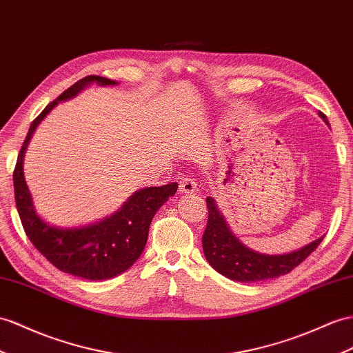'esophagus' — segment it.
<instances>
[{"instance_id":"1","label":"esophagus","mask_w":353,"mask_h":353,"mask_svg":"<svg viewBox=\"0 0 353 353\" xmlns=\"http://www.w3.org/2000/svg\"><path fill=\"white\" fill-rule=\"evenodd\" d=\"M179 189L182 194H194L198 191V183L192 176H183L179 182Z\"/></svg>"}]
</instances>
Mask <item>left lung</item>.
Segmentation results:
<instances>
[{"label":"left lung","mask_w":353,"mask_h":353,"mask_svg":"<svg viewBox=\"0 0 353 353\" xmlns=\"http://www.w3.org/2000/svg\"><path fill=\"white\" fill-rule=\"evenodd\" d=\"M319 116L328 123L327 116L322 112H319ZM205 201L209 209V219H207V227L203 234L205 259L218 273L237 282H259V280L288 274L289 271L300 265L323 240V237H321L300 250L286 255L258 254L240 243L230 231L213 198H205Z\"/></svg>","instance_id":"8db88e82"}]
</instances>
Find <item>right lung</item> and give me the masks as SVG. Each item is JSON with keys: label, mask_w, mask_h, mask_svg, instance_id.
Masks as SVG:
<instances>
[{"label": "right lung", "mask_w": 353, "mask_h": 353, "mask_svg": "<svg viewBox=\"0 0 353 353\" xmlns=\"http://www.w3.org/2000/svg\"><path fill=\"white\" fill-rule=\"evenodd\" d=\"M116 85L114 80L86 76L53 99L32 121L13 171L14 200L22 227L34 248L64 273L88 280H105L128 270L146 246L150 222L157 210L177 191V183L144 188L135 192L119 212L82 228H57L35 213L23 176V155L32 132L59 101L76 97L90 83Z\"/></svg>", "instance_id": "obj_1"}]
</instances>
